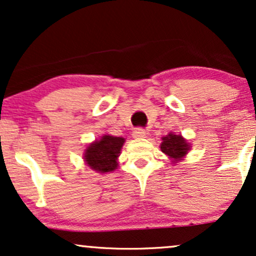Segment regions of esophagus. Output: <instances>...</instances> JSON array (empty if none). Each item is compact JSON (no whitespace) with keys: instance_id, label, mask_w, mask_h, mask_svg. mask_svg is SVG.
I'll return each instance as SVG.
<instances>
[{"instance_id":"1","label":"esophagus","mask_w":256,"mask_h":256,"mask_svg":"<svg viewBox=\"0 0 256 256\" xmlns=\"http://www.w3.org/2000/svg\"><path fill=\"white\" fill-rule=\"evenodd\" d=\"M132 134H134V138H143L146 137V131L143 128H136L134 130V132H132Z\"/></svg>"}]
</instances>
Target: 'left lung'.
Here are the masks:
<instances>
[{"label": "left lung", "mask_w": 256, "mask_h": 256, "mask_svg": "<svg viewBox=\"0 0 256 256\" xmlns=\"http://www.w3.org/2000/svg\"><path fill=\"white\" fill-rule=\"evenodd\" d=\"M160 146L161 150L176 161L180 160L189 150V143H186V140L180 134H167L162 138V143Z\"/></svg>", "instance_id": "obj_1"}]
</instances>
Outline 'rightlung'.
<instances>
[{
    "label": "right lung",
    "instance_id": "add662e5",
    "mask_svg": "<svg viewBox=\"0 0 256 256\" xmlns=\"http://www.w3.org/2000/svg\"><path fill=\"white\" fill-rule=\"evenodd\" d=\"M125 140L104 134L100 140H95L85 150L84 158L91 168L100 173L112 172L116 168L120 149Z\"/></svg>",
    "mask_w": 256,
    "mask_h": 256
}]
</instances>
